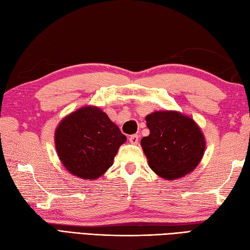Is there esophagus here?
<instances>
[{
  "label": "esophagus",
  "instance_id": "obj_1",
  "mask_svg": "<svg viewBox=\"0 0 250 250\" xmlns=\"http://www.w3.org/2000/svg\"><path fill=\"white\" fill-rule=\"evenodd\" d=\"M129 141H130L131 144L136 145L137 143H139V135H136V134H134V135H131V136L129 137Z\"/></svg>",
  "mask_w": 250,
  "mask_h": 250
}]
</instances>
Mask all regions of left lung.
Returning a JSON list of instances; mask_svg holds the SVG:
<instances>
[{"instance_id": "obj_1", "label": "left lung", "mask_w": 250, "mask_h": 250, "mask_svg": "<svg viewBox=\"0 0 250 250\" xmlns=\"http://www.w3.org/2000/svg\"><path fill=\"white\" fill-rule=\"evenodd\" d=\"M145 119L149 135L143 137L141 145L152 171L167 180L193 172L206 145L199 125L177 110H157Z\"/></svg>"}]
</instances>
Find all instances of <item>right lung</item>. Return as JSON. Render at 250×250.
I'll use <instances>...</instances> for the list:
<instances>
[{
  "label": "right lung",
  "instance_id": "add662e5",
  "mask_svg": "<svg viewBox=\"0 0 250 250\" xmlns=\"http://www.w3.org/2000/svg\"><path fill=\"white\" fill-rule=\"evenodd\" d=\"M126 141L98 106H83L68 114L55 131V146L62 166L74 176L98 179L113 166L119 147Z\"/></svg>",
  "mask_w": 250,
  "mask_h": 250
}]
</instances>
